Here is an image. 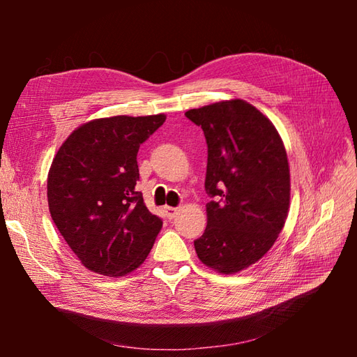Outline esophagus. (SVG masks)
<instances>
[{
	"label": "esophagus",
	"mask_w": 357,
	"mask_h": 357,
	"mask_svg": "<svg viewBox=\"0 0 357 357\" xmlns=\"http://www.w3.org/2000/svg\"><path fill=\"white\" fill-rule=\"evenodd\" d=\"M164 211H165V216H167V218H169V219H173L174 216L178 215L179 208H176V207H165V208H164Z\"/></svg>",
	"instance_id": "1"
}]
</instances>
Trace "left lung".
<instances>
[{"label": "left lung", "instance_id": "left-lung-1", "mask_svg": "<svg viewBox=\"0 0 357 357\" xmlns=\"http://www.w3.org/2000/svg\"><path fill=\"white\" fill-rule=\"evenodd\" d=\"M206 135L207 229L195 241L202 264L233 275L257 262L284 229L290 169L271 121L242 100L185 112Z\"/></svg>", "mask_w": 357, "mask_h": 357}]
</instances>
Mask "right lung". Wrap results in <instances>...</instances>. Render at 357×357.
<instances>
[{"label": "right lung", "mask_w": 357, "mask_h": 357, "mask_svg": "<svg viewBox=\"0 0 357 357\" xmlns=\"http://www.w3.org/2000/svg\"><path fill=\"white\" fill-rule=\"evenodd\" d=\"M164 121V113L89 121L53 158L47 176L50 216L86 268L126 276L153 247L162 221L136 192V156Z\"/></svg>", "instance_id": "add662e5"}]
</instances>
